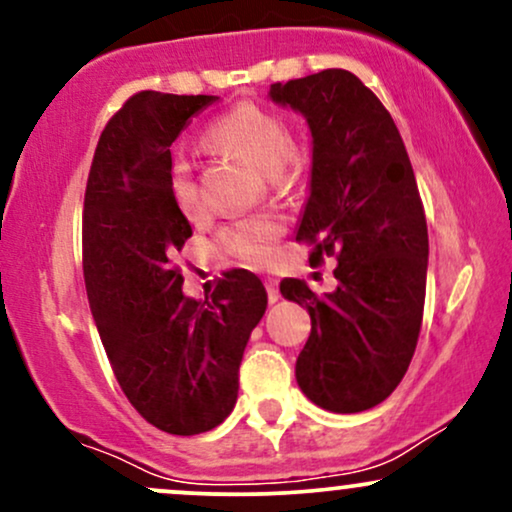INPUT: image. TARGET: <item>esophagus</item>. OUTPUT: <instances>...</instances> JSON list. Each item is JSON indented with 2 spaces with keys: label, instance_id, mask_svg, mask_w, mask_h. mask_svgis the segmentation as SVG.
<instances>
[{
  "label": "esophagus",
  "instance_id": "1",
  "mask_svg": "<svg viewBox=\"0 0 512 512\" xmlns=\"http://www.w3.org/2000/svg\"><path fill=\"white\" fill-rule=\"evenodd\" d=\"M264 286H267V298H269V303H276L279 301V284H276V279H267L264 281Z\"/></svg>",
  "mask_w": 512,
  "mask_h": 512
}]
</instances>
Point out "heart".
I'll use <instances>...</instances> for the list:
<instances>
[{"mask_svg":"<svg viewBox=\"0 0 512 512\" xmlns=\"http://www.w3.org/2000/svg\"><path fill=\"white\" fill-rule=\"evenodd\" d=\"M202 142L226 154L243 158L250 166L267 173L269 182L281 185L298 168V151L291 142V127L284 115L257 103H238L209 122ZM168 195L182 216L199 211V192L192 166L175 156L168 166ZM281 236V221L260 214L228 223L219 233V245L228 255L250 264H264L272 257L274 240Z\"/></svg>","mask_w":512,"mask_h":512,"instance_id":"b5f03b06","label":"heart"}]
</instances>
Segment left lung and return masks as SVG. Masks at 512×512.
Listing matches in <instances>:
<instances>
[{
    "mask_svg": "<svg viewBox=\"0 0 512 512\" xmlns=\"http://www.w3.org/2000/svg\"><path fill=\"white\" fill-rule=\"evenodd\" d=\"M272 101L305 115L313 178L296 240L310 264L337 257V291L301 279L281 293L310 313L296 380L317 407L356 414L395 392L424 320L428 228L399 129L370 88L346 69L272 84Z\"/></svg>",
    "mask_w": 512,
    "mask_h": 512,
    "instance_id": "1",
    "label": "left lung"
}]
</instances>
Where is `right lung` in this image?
I'll list each match as a JSON object with an SVG mask.
<instances>
[{
  "instance_id": "add662e5",
  "label": "right lung",
  "mask_w": 512,
  "mask_h": 512,
  "mask_svg": "<svg viewBox=\"0 0 512 512\" xmlns=\"http://www.w3.org/2000/svg\"><path fill=\"white\" fill-rule=\"evenodd\" d=\"M219 96L139 91L110 117L86 182L81 248L93 320L122 392L173 436L211 431L238 399L245 344L267 308L248 269L207 301L182 296L175 255L192 228L168 195L170 144Z\"/></svg>"
}]
</instances>
